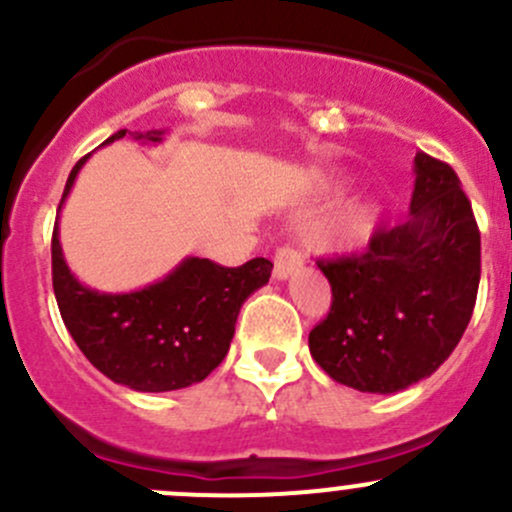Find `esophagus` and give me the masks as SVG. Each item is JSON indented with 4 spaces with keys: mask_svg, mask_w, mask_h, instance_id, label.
I'll list each match as a JSON object with an SVG mask.
<instances>
[{
    "mask_svg": "<svg viewBox=\"0 0 512 512\" xmlns=\"http://www.w3.org/2000/svg\"><path fill=\"white\" fill-rule=\"evenodd\" d=\"M302 265V252H297L294 247H280L275 255V280H289Z\"/></svg>",
    "mask_w": 512,
    "mask_h": 512,
    "instance_id": "esophagus-1",
    "label": "esophagus"
}]
</instances>
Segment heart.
Listing matches in <instances>:
<instances>
[{
  "label": "heart",
  "instance_id": "1",
  "mask_svg": "<svg viewBox=\"0 0 512 512\" xmlns=\"http://www.w3.org/2000/svg\"><path fill=\"white\" fill-rule=\"evenodd\" d=\"M347 185H349L347 180H339V183L327 185L324 193H344ZM379 220H381V208L374 203V200L354 203L352 208L344 210V213L327 227V240L332 242L334 247H356L374 235Z\"/></svg>",
  "mask_w": 512,
  "mask_h": 512
}]
</instances>
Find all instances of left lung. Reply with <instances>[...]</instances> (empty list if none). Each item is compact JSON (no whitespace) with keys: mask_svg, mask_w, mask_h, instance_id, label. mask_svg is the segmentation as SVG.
Wrapping results in <instances>:
<instances>
[{"mask_svg":"<svg viewBox=\"0 0 512 512\" xmlns=\"http://www.w3.org/2000/svg\"><path fill=\"white\" fill-rule=\"evenodd\" d=\"M409 215L359 255L319 262L332 309L309 332L312 359L344 386L396 394L461 342L480 282V232L451 165L416 153Z\"/></svg>","mask_w":512,"mask_h":512,"instance_id":"8db88e82","label":"left lung"}]
</instances>
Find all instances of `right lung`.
I'll list each match as a JSON object with an SVG mask.
<instances>
[{
	"label": "right lung",
	"mask_w": 512,
	"mask_h": 512,
	"mask_svg": "<svg viewBox=\"0 0 512 512\" xmlns=\"http://www.w3.org/2000/svg\"><path fill=\"white\" fill-rule=\"evenodd\" d=\"M165 128L128 133L143 146H158ZM126 136L118 131L103 146ZM89 156L66 180L59 213ZM265 257L242 267H220L203 257H185L163 280L133 292H98L76 280L66 265L59 220L51 237V277L61 319L86 359L116 384L163 394L203 381L225 359L235 337L240 307L270 282Z\"/></svg>",
	"instance_id": "obj_1"
}]
</instances>
